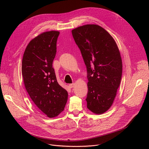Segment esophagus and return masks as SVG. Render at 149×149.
Wrapping results in <instances>:
<instances>
[{
	"instance_id": "obj_1",
	"label": "esophagus",
	"mask_w": 149,
	"mask_h": 149,
	"mask_svg": "<svg viewBox=\"0 0 149 149\" xmlns=\"http://www.w3.org/2000/svg\"><path fill=\"white\" fill-rule=\"evenodd\" d=\"M74 86H75V84H74V83H72V84H69V86H68V87H69L70 88H73Z\"/></svg>"
}]
</instances>
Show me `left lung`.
<instances>
[{"label": "left lung", "mask_w": 149, "mask_h": 149, "mask_svg": "<svg viewBox=\"0 0 149 149\" xmlns=\"http://www.w3.org/2000/svg\"><path fill=\"white\" fill-rule=\"evenodd\" d=\"M87 67V108L100 114L107 111L116 97L122 75V60L113 38L97 25L72 31Z\"/></svg>", "instance_id": "left-lung-1"}]
</instances>
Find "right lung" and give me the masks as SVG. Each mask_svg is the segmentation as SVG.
Listing matches in <instances>:
<instances>
[{
	"instance_id": "1",
	"label": "right lung",
	"mask_w": 149,
	"mask_h": 149,
	"mask_svg": "<svg viewBox=\"0 0 149 149\" xmlns=\"http://www.w3.org/2000/svg\"><path fill=\"white\" fill-rule=\"evenodd\" d=\"M58 31L40 34L26 47L22 62L25 88L36 107L48 117L58 116L68 100V92L58 83L52 62Z\"/></svg>"
}]
</instances>
